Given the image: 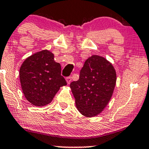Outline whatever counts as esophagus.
<instances>
[{
  "label": "esophagus",
  "mask_w": 149,
  "mask_h": 149,
  "mask_svg": "<svg viewBox=\"0 0 149 149\" xmlns=\"http://www.w3.org/2000/svg\"><path fill=\"white\" fill-rule=\"evenodd\" d=\"M71 76H68V77L66 78V81H67V83H68V85H69L70 83L71 82Z\"/></svg>",
  "instance_id": "esophagus-1"
}]
</instances>
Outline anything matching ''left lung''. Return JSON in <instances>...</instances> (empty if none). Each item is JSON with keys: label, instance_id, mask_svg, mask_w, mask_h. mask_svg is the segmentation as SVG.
<instances>
[{"label": "left lung", "instance_id": "1", "mask_svg": "<svg viewBox=\"0 0 149 149\" xmlns=\"http://www.w3.org/2000/svg\"><path fill=\"white\" fill-rule=\"evenodd\" d=\"M112 63L97 55L89 57L80 71L79 79L70 84L78 110L86 117H94L108 104L116 84Z\"/></svg>", "mask_w": 149, "mask_h": 149}]
</instances>
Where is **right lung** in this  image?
Wrapping results in <instances>:
<instances>
[{
    "mask_svg": "<svg viewBox=\"0 0 149 149\" xmlns=\"http://www.w3.org/2000/svg\"><path fill=\"white\" fill-rule=\"evenodd\" d=\"M61 67L48 50L26 58L19 69V80L26 99L35 106L50 103L60 87L67 84L61 75Z\"/></svg>",
    "mask_w": 149,
    "mask_h": 149,
    "instance_id": "1",
    "label": "right lung"
}]
</instances>
